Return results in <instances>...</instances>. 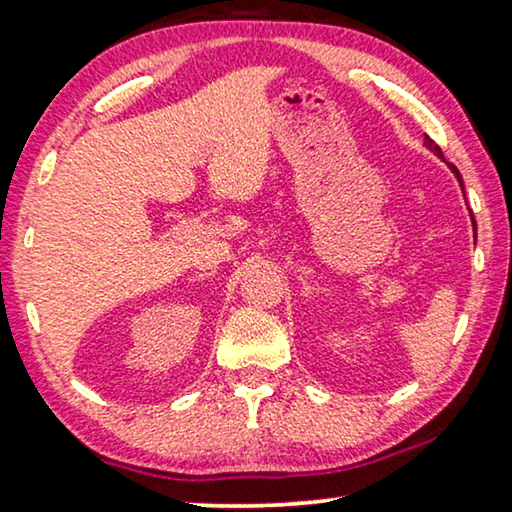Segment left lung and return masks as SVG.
Masks as SVG:
<instances>
[{"instance_id":"obj_1","label":"left lung","mask_w":512,"mask_h":512,"mask_svg":"<svg viewBox=\"0 0 512 512\" xmlns=\"http://www.w3.org/2000/svg\"><path fill=\"white\" fill-rule=\"evenodd\" d=\"M424 146H427V149H429V151H433V153H436V155H438V158H443V151H440V146H438L436 142H433L429 135H424ZM449 169H452V173H454V176L458 178V183H461V187H463V178H461V173H458V169L454 167V164H449ZM472 223H474V219H472Z\"/></svg>"}]
</instances>
